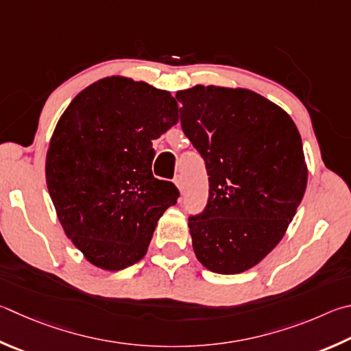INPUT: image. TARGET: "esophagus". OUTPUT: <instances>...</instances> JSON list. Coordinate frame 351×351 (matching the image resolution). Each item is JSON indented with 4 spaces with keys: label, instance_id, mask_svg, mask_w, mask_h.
<instances>
[{
    "label": "esophagus",
    "instance_id": "1",
    "mask_svg": "<svg viewBox=\"0 0 351 351\" xmlns=\"http://www.w3.org/2000/svg\"><path fill=\"white\" fill-rule=\"evenodd\" d=\"M173 182H175V186L180 189V192H182L184 190V182H182V176L181 175H176L175 176V180H173Z\"/></svg>",
    "mask_w": 351,
    "mask_h": 351
}]
</instances>
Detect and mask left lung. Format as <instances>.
Here are the masks:
<instances>
[{
    "label": "left lung",
    "mask_w": 351,
    "mask_h": 351,
    "mask_svg": "<svg viewBox=\"0 0 351 351\" xmlns=\"http://www.w3.org/2000/svg\"><path fill=\"white\" fill-rule=\"evenodd\" d=\"M176 99L208 175L207 206L189 218L195 254L210 271L237 275L278 245L302 201L301 135L289 113L247 88L195 86Z\"/></svg>",
    "instance_id": "obj_1"
}]
</instances>
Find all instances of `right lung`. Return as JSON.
I'll return each mask as SVG.
<instances>
[{"label":"right lung","instance_id":"add662e5","mask_svg":"<svg viewBox=\"0 0 351 351\" xmlns=\"http://www.w3.org/2000/svg\"><path fill=\"white\" fill-rule=\"evenodd\" d=\"M176 123L170 92L124 76L93 82L61 114L47 189L67 238L90 264L117 271L147 253L158 219L180 196L152 173V141Z\"/></svg>","mask_w":351,"mask_h":351}]
</instances>
